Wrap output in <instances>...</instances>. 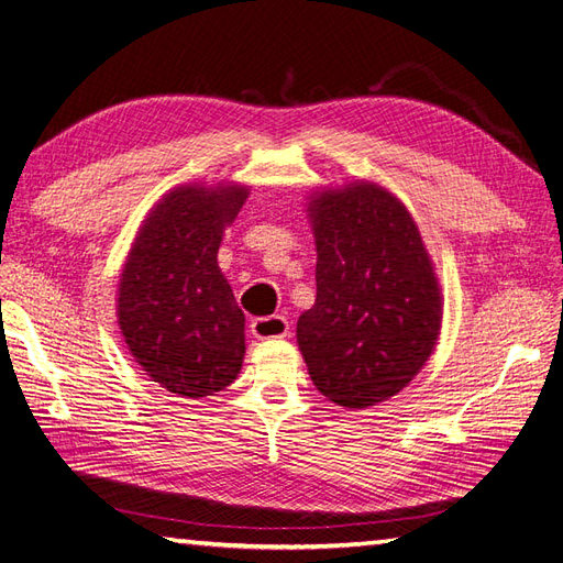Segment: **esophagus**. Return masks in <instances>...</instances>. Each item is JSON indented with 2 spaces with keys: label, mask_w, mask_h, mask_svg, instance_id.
<instances>
[{
  "label": "esophagus",
  "mask_w": 563,
  "mask_h": 563,
  "mask_svg": "<svg viewBox=\"0 0 563 563\" xmlns=\"http://www.w3.org/2000/svg\"><path fill=\"white\" fill-rule=\"evenodd\" d=\"M250 330L256 340H273L290 335V323L285 316H264V319H254Z\"/></svg>",
  "instance_id": "1"
}]
</instances>
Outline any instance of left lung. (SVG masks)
<instances>
[{
	"mask_svg": "<svg viewBox=\"0 0 563 563\" xmlns=\"http://www.w3.org/2000/svg\"><path fill=\"white\" fill-rule=\"evenodd\" d=\"M316 301L297 344L323 397L368 409L407 387L435 350L442 290L413 216L371 180L309 197Z\"/></svg>",
	"mask_w": 563,
	"mask_h": 563,
	"instance_id": "left-lung-1",
	"label": "left lung"
}]
</instances>
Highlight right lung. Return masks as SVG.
Listing matches in <instances>:
<instances>
[{
  "instance_id": "right-lung-1",
  "label": "right lung",
  "mask_w": 563,
  "mask_h": 563,
  "mask_svg": "<svg viewBox=\"0 0 563 563\" xmlns=\"http://www.w3.org/2000/svg\"><path fill=\"white\" fill-rule=\"evenodd\" d=\"M247 197L240 183L173 187L144 216L125 256L121 335L137 366L176 397L225 390L242 368L244 313L216 256Z\"/></svg>"
}]
</instances>
